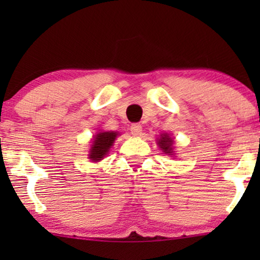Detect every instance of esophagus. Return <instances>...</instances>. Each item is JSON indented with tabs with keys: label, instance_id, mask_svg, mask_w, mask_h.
<instances>
[{
	"label": "esophagus",
	"instance_id": "1",
	"mask_svg": "<svg viewBox=\"0 0 260 260\" xmlns=\"http://www.w3.org/2000/svg\"><path fill=\"white\" fill-rule=\"evenodd\" d=\"M131 134H133L134 136H140L142 134V125L140 123H135L131 125Z\"/></svg>",
	"mask_w": 260,
	"mask_h": 260
}]
</instances>
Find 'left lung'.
<instances>
[{
    "label": "left lung",
    "mask_w": 260,
    "mask_h": 260,
    "mask_svg": "<svg viewBox=\"0 0 260 260\" xmlns=\"http://www.w3.org/2000/svg\"><path fill=\"white\" fill-rule=\"evenodd\" d=\"M173 138L169 136L168 134H162L159 138H157V144L158 147L162 149V151L167 155H174L173 151Z\"/></svg>",
    "instance_id": "left-lung-1"
}]
</instances>
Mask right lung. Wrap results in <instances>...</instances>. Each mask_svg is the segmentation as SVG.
Returning <instances> with one entry per match:
<instances>
[{
    "label": "right lung",
    "instance_id": "add662e5",
    "mask_svg": "<svg viewBox=\"0 0 260 260\" xmlns=\"http://www.w3.org/2000/svg\"><path fill=\"white\" fill-rule=\"evenodd\" d=\"M117 136H118V133H115V131H102V133H98L94 136L93 142H92L88 158L92 162H98L104 158L105 155L109 152L110 148L115 143Z\"/></svg>",
    "mask_w": 260,
    "mask_h": 260
}]
</instances>
